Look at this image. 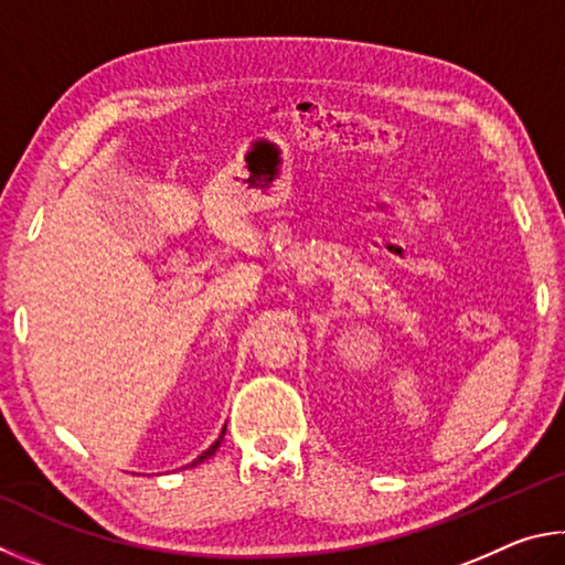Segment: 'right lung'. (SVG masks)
<instances>
[{
    "instance_id": "obj_1",
    "label": "right lung",
    "mask_w": 565,
    "mask_h": 565,
    "mask_svg": "<svg viewBox=\"0 0 565 565\" xmlns=\"http://www.w3.org/2000/svg\"><path fill=\"white\" fill-rule=\"evenodd\" d=\"M223 434H225V429L221 431V437H217V439L211 444V447H207V449L201 454V457H198V459H193V461H191V467H195V463H201V461H205V459H211V457H213L215 449L221 447V441H223Z\"/></svg>"
}]
</instances>
